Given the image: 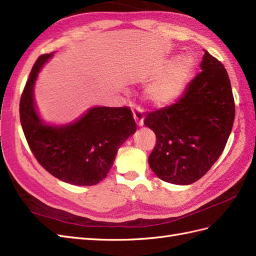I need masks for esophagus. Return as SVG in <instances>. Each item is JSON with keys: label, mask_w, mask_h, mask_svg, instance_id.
<instances>
[{"label": "esophagus", "mask_w": 256, "mask_h": 256, "mask_svg": "<svg viewBox=\"0 0 256 256\" xmlns=\"http://www.w3.org/2000/svg\"><path fill=\"white\" fill-rule=\"evenodd\" d=\"M133 116L137 126H142L144 124V110L138 104H135L133 108Z\"/></svg>", "instance_id": "obj_1"}]
</instances>
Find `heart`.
Returning a JSON list of instances; mask_svg holds the SVG:
<instances>
[{
	"instance_id": "1",
	"label": "heart",
	"mask_w": 256,
	"mask_h": 256,
	"mask_svg": "<svg viewBox=\"0 0 256 256\" xmlns=\"http://www.w3.org/2000/svg\"><path fill=\"white\" fill-rule=\"evenodd\" d=\"M194 62L192 57H182L176 62L164 74L168 66L156 69L150 76L156 78L149 88V96L158 104H168L175 102L185 90L190 78Z\"/></svg>"
}]
</instances>
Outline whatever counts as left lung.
Instances as JSON below:
<instances>
[{"label":"left lung","mask_w":256,"mask_h":256,"mask_svg":"<svg viewBox=\"0 0 256 256\" xmlns=\"http://www.w3.org/2000/svg\"><path fill=\"white\" fill-rule=\"evenodd\" d=\"M201 71L174 104L150 111L144 124L152 130L156 146L150 168L162 180L189 185L220 158L234 120V100L224 66L204 50Z\"/></svg>","instance_id":"1"}]
</instances>
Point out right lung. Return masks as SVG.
Instances as JSON below:
<instances>
[{
    "instance_id": "right-lung-1",
    "label": "right lung",
    "mask_w": 256,
    "mask_h": 256,
    "mask_svg": "<svg viewBox=\"0 0 256 256\" xmlns=\"http://www.w3.org/2000/svg\"><path fill=\"white\" fill-rule=\"evenodd\" d=\"M52 55L38 58L24 85L19 104L24 134L36 159L50 174L72 185H96L109 173L118 149L136 130L132 110L96 107L69 126H45L34 108V85Z\"/></svg>"
}]
</instances>
